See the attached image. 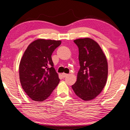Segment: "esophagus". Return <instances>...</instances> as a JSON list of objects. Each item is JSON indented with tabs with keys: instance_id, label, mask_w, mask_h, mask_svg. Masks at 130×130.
<instances>
[{
	"instance_id": "34e87169",
	"label": "esophagus",
	"mask_w": 130,
	"mask_h": 130,
	"mask_svg": "<svg viewBox=\"0 0 130 130\" xmlns=\"http://www.w3.org/2000/svg\"><path fill=\"white\" fill-rule=\"evenodd\" d=\"M68 74H66V73H62V77H63V78L66 77H67V76H68Z\"/></svg>"
}]
</instances>
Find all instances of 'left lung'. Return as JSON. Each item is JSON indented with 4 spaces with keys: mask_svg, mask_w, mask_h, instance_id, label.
<instances>
[{
    "mask_svg": "<svg viewBox=\"0 0 130 130\" xmlns=\"http://www.w3.org/2000/svg\"><path fill=\"white\" fill-rule=\"evenodd\" d=\"M79 49L80 69L77 80L72 86L74 92L83 100H92L101 93L108 77V62L97 42L90 38L74 40Z\"/></svg>",
    "mask_w": 130,
    "mask_h": 130,
    "instance_id": "obj_1",
    "label": "left lung"
}]
</instances>
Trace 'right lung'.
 <instances>
[{"label": "right lung", "mask_w": 130, "mask_h": 130, "mask_svg": "<svg viewBox=\"0 0 130 130\" xmlns=\"http://www.w3.org/2000/svg\"><path fill=\"white\" fill-rule=\"evenodd\" d=\"M60 40L37 39L29 45L20 61V80L22 87L32 100L47 99L60 82L51 55Z\"/></svg>", "instance_id": "add662e5"}]
</instances>
